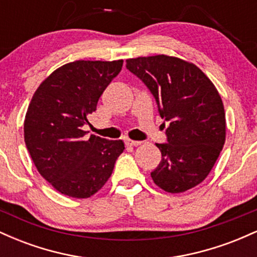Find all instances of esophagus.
Here are the masks:
<instances>
[{"mask_svg": "<svg viewBox=\"0 0 257 257\" xmlns=\"http://www.w3.org/2000/svg\"><path fill=\"white\" fill-rule=\"evenodd\" d=\"M125 145L126 146H139V145H141V141L131 140V139H125Z\"/></svg>", "mask_w": 257, "mask_h": 257, "instance_id": "34e87169", "label": "esophagus"}]
</instances>
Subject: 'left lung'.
<instances>
[{"mask_svg":"<svg viewBox=\"0 0 257 257\" xmlns=\"http://www.w3.org/2000/svg\"><path fill=\"white\" fill-rule=\"evenodd\" d=\"M169 122L166 144H156L162 161L151 173L158 187L181 193L204 181L226 140V117L213 82L196 65L169 55L126 60Z\"/></svg>","mask_w":257,"mask_h":257,"instance_id":"1","label":"left lung"}]
</instances>
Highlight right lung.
Masks as SVG:
<instances>
[{
  "instance_id": "1",
  "label": "right lung",
  "mask_w": 257,
  "mask_h": 257,
  "mask_svg": "<svg viewBox=\"0 0 257 257\" xmlns=\"http://www.w3.org/2000/svg\"><path fill=\"white\" fill-rule=\"evenodd\" d=\"M123 60H77L48 76L32 96L24 120L26 147L38 173L55 190L89 198L106 184L122 140L84 138L82 126L99 98L120 72Z\"/></svg>"
}]
</instances>
